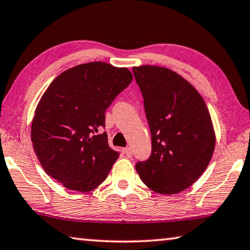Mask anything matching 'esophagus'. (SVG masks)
Instances as JSON below:
<instances>
[{
	"instance_id": "obj_1",
	"label": "esophagus",
	"mask_w": 250,
	"mask_h": 250,
	"mask_svg": "<svg viewBox=\"0 0 250 250\" xmlns=\"http://www.w3.org/2000/svg\"><path fill=\"white\" fill-rule=\"evenodd\" d=\"M123 154H124L125 156H127V157H130L132 156V149H130L129 147H125V148H123Z\"/></svg>"
}]
</instances>
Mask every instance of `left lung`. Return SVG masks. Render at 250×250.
Returning a JSON list of instances; mask_svg holds the SVG:
<instances>
[{"label": "left lung", "instance_id": "1", "mask_svg": "<svg viewBox=\"0 0 250 250\" xmlns=\"http://www.w3.org/2000/svg\"><path fill=\"white\" fill-rule=\"evenodd\" d=\"M144 99L152 153L135 168L145 186L176 194L200 178L212 157L216 135L202 96L171 69L133 67Z\"/></svg>", "mask_w": 250, "mask_h": 250}]
</instances>
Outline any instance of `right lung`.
Listing matches in <instances>:
<instances>
[{"mask_svg":"<svg viewBox=\"0 0 250 250\" xmlns=\"http://www.w3.org/2000/svg\"><path fill=\"white\" fill-rule=\"evenodd\" d=\"M133 80L127 68L95 61L50 83L31 126L34 152L47 174L69 190L88 192L105 181L120 153L109 147L105 112Z\"/></svg>","mask_w":250,"mask_h":250,"instance_id":"right-lung-1","label":"right lung"}]
</instances>
